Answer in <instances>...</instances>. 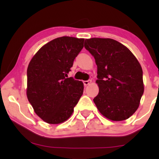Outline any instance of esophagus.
<instances>
[{
    "mask_svg": "<svg viewBox=\"0 0 159 159\" xmlns=\"http://www.w3.org/2000/svg\"><path fill=\"white\" fill-rule=\"evenodd\" d=\"M91 82H92L91 80H87V81H84L83 83H84V86H87V85L90 84Z\"/></svg>",
    "mask_w": 159,
    "mask_h": 159,
    "instance_id": "34e87169",
    "label": "esophagus"
}]
</instances>
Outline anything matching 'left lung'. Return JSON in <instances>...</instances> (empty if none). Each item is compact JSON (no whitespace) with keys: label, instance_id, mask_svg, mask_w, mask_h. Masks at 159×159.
Here are the masks:
<instances>
[{"label":"left lung","instance_id":"8db88e82","mask_svg":"<svg viewBox=\"0 0 159 159\" xmlns=\"http://www.w3.org/2000/svg\"><path fill=\"white\" fill-rule=\"evenodd\" d=\"M84 48L95 58L99 92L93 98L107 119L122 121L138 108L144 87L139 62L125 45L112 39H86Z\"/></svg>","mask_w":159,"mask_h":159}]
</instances>
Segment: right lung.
Wrapping results in <instances>:
<instances>
[{"label":"right lung","mask_w":159,"mask_h":159,"mask_svg":"<svg viewBox=\"0 0 159 159\" xmlns=\"http://www.w3.org/2000/svg\"><path fill=\"white\" fill-rule=\"evenodd\" d=\"M84 41L69 36L57 38L42 47L29 63L27 98L36 114L46 123L66 121L83 94L84 84L68 78V74Z\"/></svg>","instance_id":"add662e5"}]
</instances>
